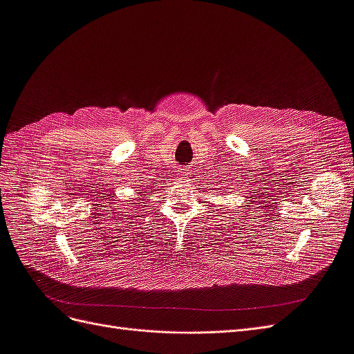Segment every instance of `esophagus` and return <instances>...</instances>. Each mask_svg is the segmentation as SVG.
Masks as SVG:
<instances>
[{
    "mask_svg": "<svg viewBox=\"0 0 354 354\" xmlns=\"http://www.w3.org/2000/svg\"><path fill=\"white\" fill-rule=\"evenodd\" d=\"M178 176H180L181 178H187V177H189V173H187V169H183V171H180V173H178Z\"/></svg>",
    "mask_w": 354,
    "mask_h": 354,
    "instance_id": "obj_1",
    "label": "esophagus"
}]
</instances>
